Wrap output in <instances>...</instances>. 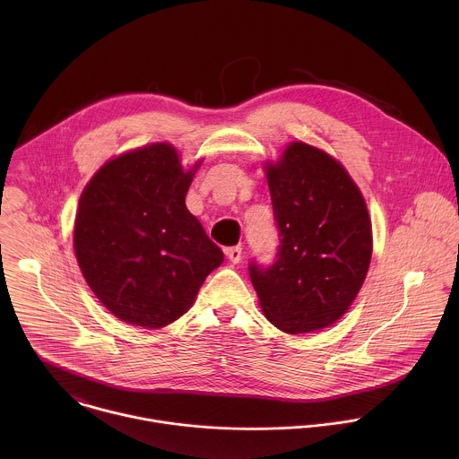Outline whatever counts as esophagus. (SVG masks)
Instances as JSON below:
<instances>
[{"label":"esophagus","mask_w":459,"mask_h":459,"mask_svg":"<svg viewBox=\"0 0 459 459\" xmlns=\"http://www.w3.org/2000/svg\"><path fill=\"white\" fill-rule=\"evenodd\" d=\"M226 256L230 258V262L231 263H240V260H242V247H240V246L228 247V249H226Z\"/></svg>","instance_id":"esophagus-1"}]
</instances>
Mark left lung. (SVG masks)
I'll return each instance as SVG.
<instances>
[{"label": "left lung", "instance_id": "1", "mask_svg": "<svg viewBox=\"0 0 459 459\" xmlns=\"http://www.w3.org/2000/svg\"><path fill=\"white\" fill-rule=\"evenodd\" d=\"M264 169L281 246L273 264H249L263 313L288 333L328 327L348 311L371 263L366 201L333 157L300 141Z\"/></svg>", "mask_w": 459, "mask_h": 459}]
</instances>
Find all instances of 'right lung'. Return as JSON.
Here are the masks:
<instances>
[{
    "label": "right lung",
    "mask_w": 459,
    "mask_h": 459,
    "mask_svg": "<svg viewBox=\"0 0 459 459\" xmlns=\"http://www.w3.org/2000/svg\"><path fill=\"white\" fill-rule=\"evenodd\" d=\"M197 166L184 171L171 144L152 143L104 164L81 195L75 258L97 299L126 324H173L224 260L186 206Z\"/></svg>",
    "instance_id": "1"
}]
</instances>
